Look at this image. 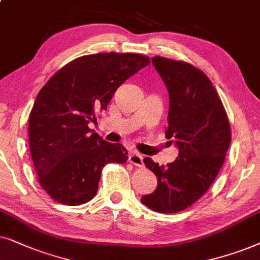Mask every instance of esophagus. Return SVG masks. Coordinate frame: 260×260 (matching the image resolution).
Listing matches in <instances>:
<instances>
[{
	"instance_id": "esophagus-1",
	"label": "esophagus",
	"mask_w": 260,
	"mask_h": 260,
	"mask_svg": "<svg viewBox=\"0 0 260 260\" xmlns=\"http://www.w3.org/2000/svg\"><path fill=\"white\" fill-rule=\"evenodd\" d=\"M128 160H129V162H132L133 165L139 166V168H141V166H144L143 155L139 154V153H137V152H132V153L129 154V157H128Z\"/></svg>"
}]
</instances>
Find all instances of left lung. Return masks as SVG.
<instances>
[{
  "label": "left lung",
  "mask_w": 260,
  "mask_h": 260,
  "mask_svg": "<svg viewBox=\"0 0 260 260\" xmlns=\"http://www.w3.org/2000/svg\"><path fill=\"white\" fill-rule=\"evenodd\" d=\"M152 64L170 98L165 137L179 153L166 166L144 158L158 184L141 202L154 212L172 214L193 205L215 181L231 145V127L220 96L202 71L158 55Z\"/></svg>",
  "instance_id": "obj_1"
}]
</instances>
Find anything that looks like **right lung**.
<instances>
[{
  "instance_id": "add662e5",
  "label": "right lung",
  "mask_w": 260,
  "mask_h": 260,
  "mask_svg": "<svg viewBox=\"0 0 260 260\" xmlns=\"http://www.w3.org/2000/svg\"><path fill=\"white\" fill-rule=\"evenodd\" d=\"M150 64L137 53H98L70 61L48 81L29 114V150L39 183L61 205L79 206L98 192L102 169L123 164L128 152L88 124L116 89Z\"/></svg>"
}]
</instances>
